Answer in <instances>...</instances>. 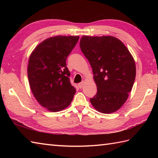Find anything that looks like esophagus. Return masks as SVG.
I'll list each match as a JSON object with an SVG mask.
<instances>
[{
	"mask_svg": "<svg viewBox=\"0 0 158 158\" xmlns=\"http://www.w3.org/2000/svg\"><path fill=\"white\" fill-rule=\"evenodd\" d=\"M84 83H85V82L84 81H81V83H79V88H83V85H84Z\"/></svg>",
	"mask_w": 158,
	"mask_h": 158,
	"instance_id": "esophagus-1",
	"label": "esophagus"
}]
</instances>
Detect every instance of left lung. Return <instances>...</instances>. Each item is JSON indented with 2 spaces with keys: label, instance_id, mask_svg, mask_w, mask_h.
Masks as SVG:
<instances>
[{
  "label": "left lung",
  "instance_id": "left-lung-1",
  "mask_svg": "<svg viewBox=\"0 0 158 158\" xmlns=\"http://www.w3.org/2000/svg\"><path fill=\"white\" fill-rule=\"evenodd\" d=\"M80 48L92 66L97 86L90 102L100 113L117 111L128 98L135 80L132 56L120 40L112 36H83Z\"/></svg>",
  "mask_w": 158,
  "mask_h": 158
}]
</instances>
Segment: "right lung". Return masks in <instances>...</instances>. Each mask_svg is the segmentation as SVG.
Listing matches in <instances>:
<instances>
[{
  "instance_id": "add662e5",
  "label": "right lung",
  "mask_w": 158,
  "mask_h": 158,
  "mask_svg": "<svg viewBox=\"0 0 158 158\" xmlns=\"http://www.w3.org/2000/svg\"><path fill=\"white\" fill-rule=\"evenodd\" d=\"M79 39V36L48 38L36 47L29 58L28 78L32 92L50 111L66 109L76 92L70 82L66 60Z\"/></svg>"
}]
</instances>
